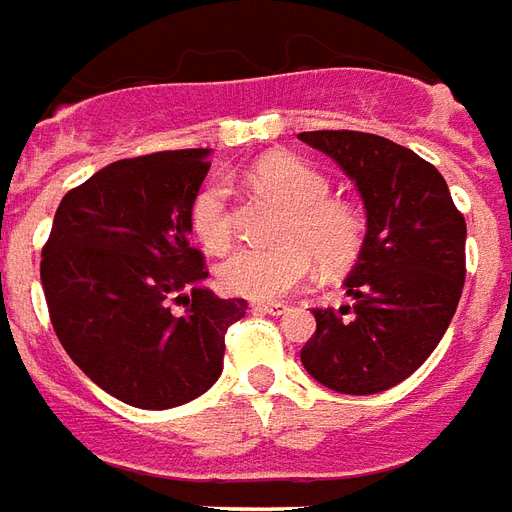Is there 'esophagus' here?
<instances>
[{
    "label": "esophagus",
    "instance_id": "obj_1",
    "mask_svg": "<svg viewBox=\"0 0 512 512\" xmlns=\"http://www.w3.org/2000/svg\"><path fill=\"white\" fill-rule=\"evenodd\" d=\"M253 310L256 313H270V315H283L288 310L286 302H253Z\"/></svg>",
    "mask_w": 512,
    "mask_h": 512
}]
</instances>
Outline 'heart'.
Listing matches in <instances>:
<instances>
[{"instance_id":"b5f03b06","label":"heart","mask_w":512,"mask_h":512,"mask_svg":"<svg viewBox=\"0 0 512 512\" xmlns=\"http://www.w3.org/2000/svg\"><path fill=\"white\" fill-rule=\"evenodd\" d=\"M251 180L278 197L291 215L275 248H240L218 267V283L237 297L280 299L313 278L324 264L340 272L364 248V218L356 207L329 199L332 183L324 172L297 156H267L251 169ZM191 226L207 251L232 245L234 221L224 178L207 180L191 199Z\"/></svg>"}]
</instances>
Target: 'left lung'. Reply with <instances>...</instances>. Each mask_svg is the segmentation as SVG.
<instances>
[{
	"mask_svg": "<svg viewBox=\"0 0 512 512\" xmlns=\"http://www.w3.org/2000/svg\"><path fill=\"white\" fill-rule=\"evenodd\" d=\"M356 183L367 234L345 288L353 307H315L302 364L340 394H378L424 364L464 288L467 224L448 183L410 148L364 132H302Z\"/></svg>",
	"mask_w": 512,
	"mask_h": 512,
	"instance_id": "8db88e82",
	"label": "left lung"
}]
</instances>
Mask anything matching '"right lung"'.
Here are the masks:
<instances>
[{
  "label": "right lung",
  "instance_id": "1",
  "mask_svg": "<svg viewBox=\"0 0 512 512\" xmlns=\"http://www.w3.org/2000/svg\"><path fill=\"white\" fill-rule=\"evenodd\" d=\"M207 153L161 151L99 169L64 194L42 248L59 343L96 386L142 410L205 394L224 370L226 329L248 310L202 286L205 256L188 245Z\"/></svg>",
  "mask_w": 512,
  "mask_h": 512
}]
</instances>
